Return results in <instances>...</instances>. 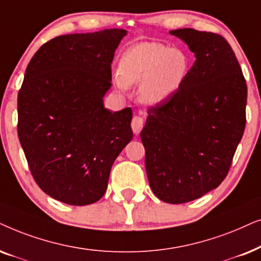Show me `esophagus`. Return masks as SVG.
Returning a JSON list of instances; mask_svg holds the SVG:
<instances>
[{"mask_svg": "<svg viewBox=\"0 0 261 261\" xmlns=\"http://www.w3.org/2000/svg\"><path fill=\"white\" fill-rule=\"evenodd\" d=\"M144 125V120L143 118L140 116H135L133 118V121H131V127H133V131L135 135H138L141 133V130L143 128Z\"/></svg>", "mask_w": 261, "mask_h": 261, "instance_id": "obj_1", "label": "esophagus"}]
</instances>
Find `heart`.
Segmentation results:
<instances>
[{
    "instance_id": "b5f03b06",
    "label": "heart",
    "mask_w": 261,
    "mask_h": 261,
    "mask_svg": "<svg viewBox=\"0 0 261 261\" xmlns=\"http://www.w3.org/2000/svg\"><path fill=\"white\" fill-rule=\"evenodd\" d=\"M190 70L191 58L182 48L141 41L128 47L120 57L116 83L121 89L140 83V101L147 106H158L181 88Z\"/></svg>"
}]
</instances>
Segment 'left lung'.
Instances as JSON below:
<instances>
[{
  "mask_svg": "<svg viewBox=\"0 0 261 261\" xmlns=\"http://www.w3.org/2000/svg\"><path fill=\"white\" fill-rule=\"evenodd\" d=\"M169 33L196 62L181 88L148 111L141 140L151 191L166 203L181 204L227 176L245 131L247 86L223 37L192 29Z\"/></svg>",
  "mask_w": 261,
  "mask_h": 261,
  "instance_id": "8db88e82",
  "label": "left lung"
}]
</instances>
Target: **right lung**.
I'll return each mask as SVG.
<instances>
[{"instance_id":"add662e5","label":"right lung","mask_w":261,"mask_h":261,"mask_svg":"<svg viewBox=\"0 0 261 261\" xmlns=\"http://www.w3.org/2000/svg\"><path fill=\"white\" fill-rule=\"evenodd\" d=\"M126 34L111 29L56 37L26 68L17 95L20 144L38 186L62 203L98 201L134 137L133 110L103 105L114 52Z\"/></svg>"}]
</instances>
